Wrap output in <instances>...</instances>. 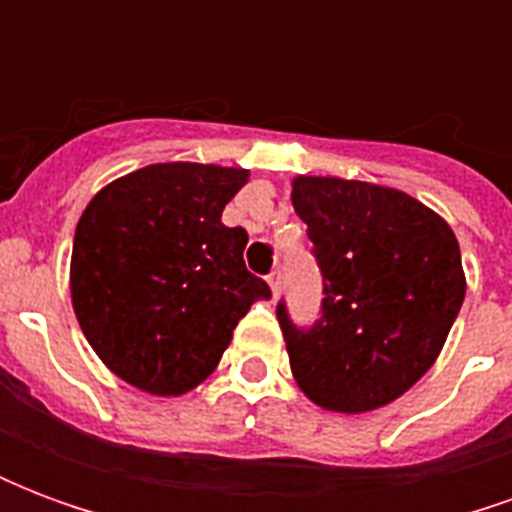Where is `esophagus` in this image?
<instances>
[{
	"instance_id": "obj_1",
	"label": "esophagus",
	"mask_w": 512,
	"mask_h": 512,
	"mask_svg": "<svg viewBox=\"0 0 512 512\" xmlns=\"http://www.w3.org/2000/svg\"><path fill=\"white\" fill-rule=\"evenodd\" d=\"M268 288H271L274 296H279V290H282V271H279V268H274V271L268 274Z\"/></svg>"
}]
</instances>
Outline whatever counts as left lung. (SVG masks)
<instances>
[{
    "mask_svg": "<svg viewBox=\"0 0 512 512\" xmlns=\"http://www.w3.org/2000/svg\"><path fill=\"white\" fill-rule=\"evenodd\" d=\"M290 186L326 293L310 332L277 307L293 378L326 411L389 406L433 367L461 312L458 238L400 189L323 175H296Z\"/></svg>",
    "mask_w": 512,
    "mask_h": 512,
    "instance_id": "obj_1",
    "label": "left lung"
}]
</instances>
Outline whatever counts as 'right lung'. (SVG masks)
I'll return each mask as SVG.
<instances>
[{
	"label": "right lung",
	"instance_id": "right-lung-1",
	"mask_svg": "<svg viewBox=\"0 0 512 512\" xmlns=\"http://www.w3.org/2000/svg\"><path fill=\"white\" fill-rule=\"evenodd\" d=\"M249 169L167 161L106 183L76 224L71 304L117 378L178 397L211 376L233 329L271 299L244 266L249 235L222 211Z\"/></svg>",
	"mask_w": 512,
	"mask_h": 512
}]
</instances>
